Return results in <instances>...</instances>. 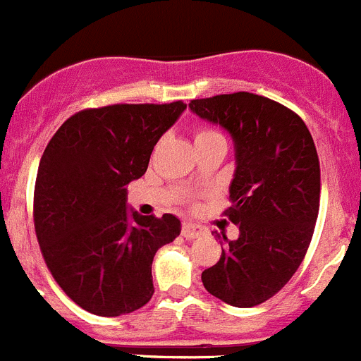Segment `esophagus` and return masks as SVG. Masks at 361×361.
I'll use <instances>...</instances> for the list:
<instances>
[{"instance_id":"1","label":"esophagus","mask_w":361,"mask_h":361,"mask_svg":"<svg viewBox=\"0 0 361 361\" xmlns=\"http://www.w3.org/2000/svg\"><path fill=\"white\" fill-rule=\"evenodd\" d=\"M206 229L202 226H197V224H184L183 226V237L188 238V240H193V238H199L200 235H204Z\"/></svg>"}]
</instances>
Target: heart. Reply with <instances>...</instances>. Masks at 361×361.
I'll list each match as a JSON object with an SVG mask.
<instances>
[{"label":"heart","mask_w":361,"mask_h":361,"mask_svg":"<svg viewBox=\"0 0 361 361\" xmlns=\"http://www.w3.org/2000/svg\"><path fill=\"white\" fill-rule=\"evenodd\" d=\"M213 137H222L215 130L208 128V126H199L195 132V141H204V139H213Z\"/></svg>","instance_id":"1"}]
</instances>
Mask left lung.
I'll return each mask as SVG.
<instances>
[{
    "label": "left lung",
    "instance_id": "left-lung-1",
    "mask_svg": "<svg viewBox=\"0 0 361 361\" xmlns=\"http://www.w3.org/2000/svg\"><path fill=\"white\" fill-rule=\"evenodd\" d=\"M190 108L229 132L237 161L224 215L240 235H222V255L202 283L226 304L253 307L275 296L307 253L320 208L317 146L295 111L262 95L193 99Z\"/></svg>",
    "mask_w": 361,
    "mask_h": 361
}]
</instances>
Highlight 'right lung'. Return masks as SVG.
<instances>
[{
    "label": "right lung",
    "mask_w": 361,
    "mask_h": 361,
    "mask_svg": "<svg viewBox=\"0 0 361 361\" xmlns=\"http://www.w3.org/2000/svg\"><path fill=\"white\" fill-rule=\"evenodd\" d=\"M184 110L183 101L88 108L44 148L36 237L59 288L85 311L121 317L152 298L153 257L178 237L180 220L130 213L126 186L146 173L153 146Z\"/></svg>",
    "instance_id": "1"
}]
</instances>
